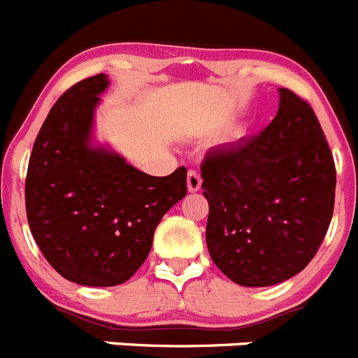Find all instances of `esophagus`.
<instances>
[{
  "instance_id": "obj_1",
  "label": "esophagus",
  "mask_w": 358,
  "mask_h": 358,
  "mask_svg": "<svg viewBox=\"0 0 358 358\" xmlns=\"http://www.w3.org/2000/svg\"><path fill=\"white\" fill-rule=\"evenodd\" d=\"M201 189V176L198 171L187 173V190L189 192H198Z\"/></svg>"
}]
</instances>
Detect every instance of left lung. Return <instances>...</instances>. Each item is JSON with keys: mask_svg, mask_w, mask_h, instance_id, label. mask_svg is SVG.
<instances>
[{"mask_svg": "<svg viewBox=\"0 0 358 358\" xmlns=\"http://www.w3.org/2000/svg\"><path fill=\"white\" fill-rule=\"evenodd\" d=\"M201 175L210 258L233 282L279 285L315 258L334 213L336 166L306 100L279 88L272 123L210 150Z\"/></svg>", "mask_w": 358, "mask_h": 358, "instance_id": "1", "label": "left lung"}]
</instances>
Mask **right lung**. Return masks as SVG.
<instances>
[{"label": "right lung", "mask_w": 358, "mask_h": 358, "mask_svg": "<svg viewBox=\"0 0 358 358\" xmlns=\"http://www.w3.org/2000/svg\"><path fill=\"white\" fill-rule=\"evenodd\" d=\"M106 73L73 85L52 106L33 145L26 213L49 265L76 285L129 280L148 258L164 213L187 194V169L139 171L95 141V111Z\"/></svg>", "instance_id": "add662e5"}]
</instances>
